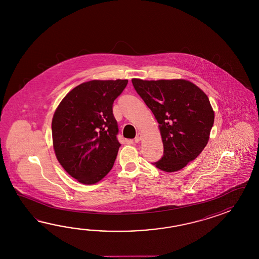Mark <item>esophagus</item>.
Wrapping results in <instances>:
<instances>
[{"mask_svg":"<svg viewBox=\"0 0 259 259\" xmlns=\"http://www.w3.org/2000/svg\"><path fill=\"white\" fill-rule=\"evenodd\" d=\"M142 137H143V135H142V133H138L137 135H136V137L134 139V141H135V143H139L141 140H142Z\"/></svg>","mask_w":259,"mask_h":259,"instance_id":"esophagus-1","label":"esophagus"}]
</instances>
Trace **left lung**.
I'll list each match as a JSON object with an SVG mask.
<instances>
[{"instance_id": "1", "label": "left lung", "mask_w": 259, "mask_h": 259, "mask_svg": "<svg viewBox=\"0 0 259 259\" xmlns=\"http://www.w3.org/2000/svg\"><path fill=\"white\" fill-rule=\"evenodd\" d=\"M132 81L159 123L164 154L153 165L165 172L182 169L208 143L215 117L208 97L184 79Z\"/></svg>"}]
</instances>
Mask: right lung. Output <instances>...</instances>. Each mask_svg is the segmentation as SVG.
<instances>
[{"label": "right lung", "instance_id": "add662e5", "mask_svg": "<svg viewBox=\"0 0 259 259\" xmlns=\"http://www.w3.org/2000/svg\"><path fill=\"white\" fill-rule=\"evenodd\" d=\"M127 84V79L82 83L55 111L52 133L56 158L81 183L99 182L114 165L121 144L113 104Z\"/></svg>", "mask_w": 259, "mask_h": 259}]
</instances>
